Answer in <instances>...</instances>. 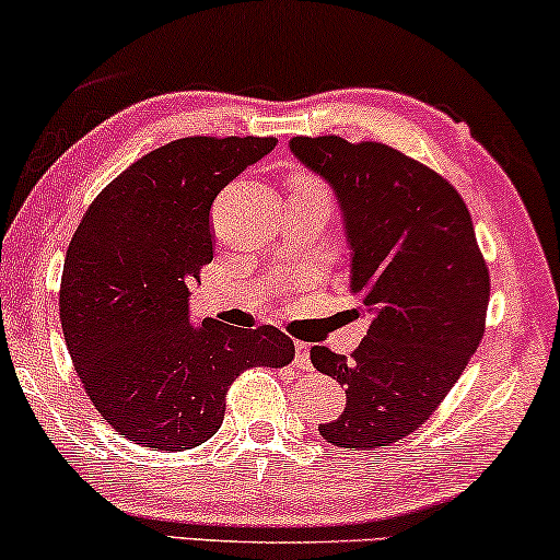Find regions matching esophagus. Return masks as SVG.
<instances>
[{
	"mask_svg": "<svg viewBox=\"0 0 560 560\" xmlns=\"http://www.w3.org/2000/svg\"><path fill=\"white\" fill-rule=\"evenodd\" d=\"M295 365L303 370L311 368V347L306 342H295Z\"/></svg>",
	"mask_w": 560,
	"mask_h": 560,
	"instance_id": "obj_1",
	"label": "esophagus"
}]
</instances>
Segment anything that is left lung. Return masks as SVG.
<instances>
[{
    "instance_id": "left-lung-1",
    "label": "left lung",
    "mask_w": 560,
    "mask_h": 560,
    "mask_svg": "<svg viewBox=\"0 0 560 560\" xmlns=\"http://www.w3.org/2000/svg\"><path fill=\"white\" fill-rule=\"evenodd\" d=\"M290 151L334 190L354 316H370L352 358L311 350L347 388L345 411L318 432L337 447L390 445L430 419L483 337L491 282L474 221L447 179L386 143L295 136Z\"/></svg>"
}]
</instances>
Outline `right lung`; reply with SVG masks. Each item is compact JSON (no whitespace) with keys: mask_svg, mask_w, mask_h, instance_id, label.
Segmentation results:
<instances>
[{"mask_svg":"<svg viewBox=\"0 0 560 560\" xmlns=\"http://www.w3.org/2000/svg\"><path fill=\"white\" fill-rule=\"evenodd\" d=\"M275 138H179L141 156L86 208L63 259L61 329L103 419L136 445L190 450L221 430L246 368H285L275 326L190 322V288L213 259L215 195Z\"/></svg>","mask_w":560,"mask_h":560,"instance_id":"add662e5","label":"right lung"}]
</instances>
